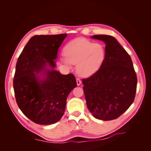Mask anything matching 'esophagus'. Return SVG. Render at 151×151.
Here are the masks:
<instances>
[{
    "mask_svg": "<svg viewBox=\"0 0 151 151\" xmlns=\"http://www.w3.org/2000/svg\"><path fill=\"white\" fill-rule=\"evenodd\" d=\"M76 82H77V86H80L81 84V81L79 79V78H77V79H76Z\"/></svg>",
    "mask_w": 151,
    "mask_h": 151,
    "instance_id": "obj_1",
    "label": "esophagus"
}]
</instances>
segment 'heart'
Masks as SVG:
<instances>
[{"instance_id":"heart-1","label":"heart","mask_w":151,"mask_h":151,"mask_svg":"<svg viewBox=\"0 0 151 151\" xmlns=\"http://www.w3.org/2000/svg\"><path fill=\"white\" fill-rule=\"evenodd\" d=\"M65 56L62 60L67 65H77L78 74L85 77L96 73L102 66L106 57V50L101 43L84 38H77L65 47Z\"/></svg>"}]
</instances>
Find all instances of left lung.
<instances>
[{
    "instance_id": "8db88e82",
    "label": "left lung",
    "mask_w": 151,
    "mask_h": 151,
    "mask_svg": "<svg viewBox=\"0 0 151 151\" xmlns=\"http://www.w3.org/2000/svg\"><path fill=\"white\" fill-rule=\"evenodd\" d=\"M91 38L105 43L106 57L99 70L82 81L87 106L97 119H116L134 101L137 79L133 63L112 36L97 35Z\"/></svg>"
}]
</instances>
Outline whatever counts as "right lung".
Here are the masks:
<instances>
[{
  "label": "right lung",
  "instance_id": "obj_1",
  "mask_svg": "<svg viewBox=\"0 0 151 151\" xmlns=\"http://www.w3.org/2000/svg\"><path fill=\"white\" fill-rule=\"evenodd\" d=\"M67 34L35 35L27 43L16 63L13 87L24 115L40 125L61 119L68 95L77 86L75 76L55 70L57 53Z\"/></svg>",
  "mask_w": 151,
  "mask_h": 151
}]
</instances>
